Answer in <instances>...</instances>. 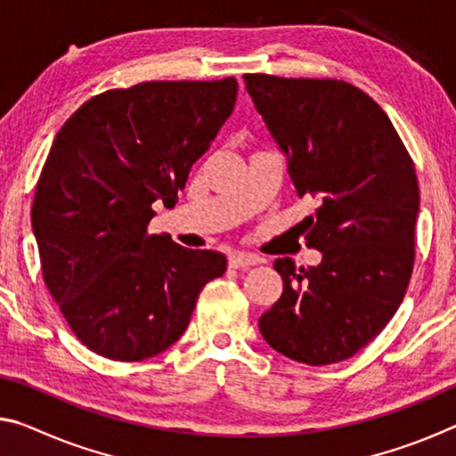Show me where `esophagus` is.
I'll list each match as a JSON object with an SVG mask.
<instances>
[{
    "mask_svg": "<svg viewBox=\"0 0 456 456\" xmlns=\"http://www.w3.org/2000/svg\"><path fill=\"white\" fill-rule=\"evenodd\" d=\"M257 264H259V257L251 256V253H243V251L229 253V265L233 269H249Z\"/></svg>",
    "mask_w": 456,
    "mask_h": 456,
    "instance_id": "esophagus-1",
    "label": "esophagus"
}]
</instances>
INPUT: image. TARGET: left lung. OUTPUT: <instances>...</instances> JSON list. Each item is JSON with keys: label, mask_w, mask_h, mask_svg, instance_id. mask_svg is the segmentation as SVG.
I'll return each instance as SVG.
<instances>
[{"label": "left lung", "mask_w": 456, "mask_h": 456, "mask_svg": "<svg viewBox=\"0 0 456 456\" xmlns=\"http://www.w3.org/2000/svg\"><path fill=\"white\" fill-rule=\"evenodd\" d=\"M299 197L318 200L307 245L322 264L275 259L283 293L259 318L265 342L307 366L350 358L403 304L414 265L419 181L390 118L342 80L245 74Z\"/></svg>", "instance_id": "8db88e82"}]
</instances>
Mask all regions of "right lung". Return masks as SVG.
I'll list each match as a JSON object with an SVG mask.
<instances>
[{"label":"right lung","instance_id":"1","mask_svg":"<svg viewBox=\"0 0 456 456\" xmlns=\"http://www.w3.org/2000/svg\"><path fill=\"white\" fill-rule=\"evenodd\" d=\"M237 80L142 82L108 90L53 138L32 205L44 281L76 338L138 362L183 336L219 251L151 235L152 203L175 207L191 167L231 117Z\"/></svg>","mask_w":456,"mask_h":456}]
</instances>
